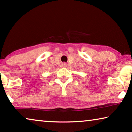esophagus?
<instances>
[{
  "label": "esophagus",
  "mask_w": 132,
  "mask_h": 132,
  "mask_svg": "<svg viewBox=\"0 0 132 132\" xmlns=\"http://www.w3.org/2000/svg\"><path fill=\"white\" fill-rule=\"evenodd\" d=\"M61 67H67V65L65 63H62V65H61Z\"/></svg>",
  "instance_id": "1"
}]
</instances>
